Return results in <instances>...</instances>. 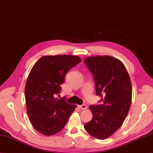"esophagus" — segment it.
Returning a JSON list of instances; mask_svg holds the SVG:
<instances>
[{
	"instance_id": "obj_1",
	"label": "esophagus",
	"mask_w": 153,
	"mask_h": 153,
	"mask_svg": "<svg viewBox=\"0 0 153 153\" xmlns=\"http://www.w3.org/2000/svg\"><path fill=\"white\" fill-rule=\"evenodd\" d=\"M87 108H88V106L86 104H83V105H79V108L81 110H85V109H87Z\"/></svg>"
}]
</instances>
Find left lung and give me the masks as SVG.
I'll return each mask as SVG.
<instances>
[{
	"label": "left lung",
	"mask_w": 153,
	"mask_h": 153,
	"mask_svg": "<svg viewBox=\"0 0 153 153\" xmlns=\"http://www.w3.org/2000/svg\"><path fill=\"white\" fill-rule=\"evenodd\" d=\"M84 62L93 74L97 94L103 101V104L89 106L93 119L84 128L93 137L105 140L119 128L128 113L132 83L126 67L115 57L88 56Z\"/></svg>",
	"instance_id": "1"
}]
</instances>
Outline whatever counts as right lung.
Here are the masks:
<instances>
[{"label": "right lung", "instance_id": "1", "mask_svg": "<svg viewBox=\"0 0 153 153\" xmlns=\"http://www.w3.org/2000/svg\"><path fill=\"white\" fill-rule=\"evenodd\" d=\"M81 61L74 55H45L28 74L25 88L27 113L32 125L44 136L59 133L76 108L55 95L60 93L66 74Z\"/></svg>", "mask_w": 153, "mask_h": 153}]
</instances>
